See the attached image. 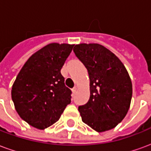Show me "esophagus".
Returning a JSON list of instances; mask_svg holds the SVG:
<instances>
[{
	"label": "esophagus",
	"instance_id": "esophagus-1",
	"mask_svg": "<svg viewBox=\"0 0 151 151\" xmlns=\"http://www.w3.org/2000/svg\"><path fill=\"white\" fill-rule=\"evenodd\" d=\"M77 90H78V88L75 86V87H73V88L72 89V92L73 93V94H75L76 92H77Z\"/></svg>",
	"mask_w": 151,
	"mask_h": 151
}]
</instances>
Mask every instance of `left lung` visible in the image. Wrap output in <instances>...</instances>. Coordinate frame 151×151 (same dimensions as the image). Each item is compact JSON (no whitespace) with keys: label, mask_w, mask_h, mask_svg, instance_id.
Wrapping results in <instances>:
<instances>
[{"label":"left lung","mask_w":151,"mask_h":151,"mask_svg":"<svg viewBox=\"0 0 151 151\" xmlns=\"http://www.w3.org/2000/svg\"><path fill=\"white\" fill-rule=\"evenodd\" d=\"M73 52L87 69L90 99L79 106L82 121L99 133L111 129L129 109L133 87L120 59L99 43H80Z\"/></svg>","instance_id":"obj_1"}]
</instances>
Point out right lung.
<instances>
[{"label":"right lung","instance_id":"add662e5","mask_svg":"<svg viewBox=\"0 0 151 151\" xmlns=\"http://www.w3.org/2000/svg\"><path fill=\"white\" fill-rule=\"evenodd\" d=\"M73 45L52 43L34 53L15 79L12 100L22 119L44 129L59 120L71 103L70 89L65 86L60 69Z\"/></svg>","mask_w":151,"mask_h":151}]
</instances>
